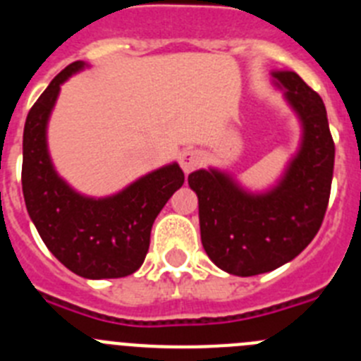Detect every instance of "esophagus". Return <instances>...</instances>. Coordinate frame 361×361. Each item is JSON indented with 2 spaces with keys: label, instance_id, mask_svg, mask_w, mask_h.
Instances as JSON below:
<instances>
[{
  "label": "esophagus",
  "instance_id": "esophagus-1",
  "mask_svg": "<svg viewBox=\"0 0 361 361\" xmlns=\"http://www.w3.org/2000/svg\"><path fill=\"white\" fill-rule=\"evenodd\" d=\"M200 162H202V153L199 149L188 148L184 152H180V155H178V164H180L184 173H190V171L195 170Z\"/></svg>",
  "mask_w": 361,
  "mask_h": 361
}]
</instances>
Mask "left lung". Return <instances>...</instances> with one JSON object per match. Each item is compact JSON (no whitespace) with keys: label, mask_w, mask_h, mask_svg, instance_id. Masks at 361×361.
<instances>
[{"label":"left lung","mask_w":361,"mask_h":361,"mask_svg":"<svg viewBox=\"0 0 361 361\" xmlns=\"http://www.w3.org/2000/svg\"><path fill=\"white\" fill-rule=\"evenodd\" d=\"M271 82L302 128L298 149L276 183L251 191L219 168L188 175L199 197L204 251L229 275H260L291 262L314 238L329 202L334 142L324 101L293 70H273Z\"/></svg>","instance_id":"8db88e82"}]
</instances>
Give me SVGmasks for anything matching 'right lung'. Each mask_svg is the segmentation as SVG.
Returning <instances> with one entry per match:
<instances>
[{"label": "right lung", "mask_w": 361, "mask_h": 361, "mask_svg": "<svg viewBox=\"0 0 361 361\" xmlns=\"http://www.w3.org/2000/svg\"><path fill=\"white\" fill-rule=\"evenodd\" d=\"M85 68V61L66 66L28 111L23 130V197L39 237L63 266L82 279H121L142 266L153 222L184 184V173L171 162L108 197L82 195L57 173L47 139L49 121L63 82Z\"/></svg>", "instance_id": "right-lung-1"}]
</instances>
